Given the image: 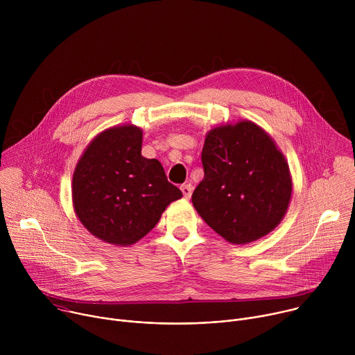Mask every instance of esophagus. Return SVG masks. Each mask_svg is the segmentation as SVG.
I'll use <instances>...</instances> for the list:
<instances>
[{
    "instance_id": "esophagus-1",
    "label": "esophagus",
    "mask_w": 355,
    "mask_h": 355,
    "mask_svg": "<svg viewBox=\"0 0 355 355\" xmlns=\"http://www.w3.org/2000/svg\"><path fill=\"white\" fill-rule=\"evenodd\" d=\"M192 185L191 184H184V185H181V191H182V195H184V198H187V199H189L191 198V195H192Z\"/></svg>"
}]
</instances>
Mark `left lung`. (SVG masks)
<instances>
[{"instance_id": "8db88e82", "label": "left lung", "mask_w": 355, "mask_h": 355, "mask_svg": "<svg viewBox=\"0 0 355 355\" xmlns=\"http://www.w3.org/2000/svg\"><path fill=\"white\" fill-rule=\"evenodd\" d=\"M200 159L205 175L192 204L218 234L245 244L278 226L292 181L285 157L260 126L243 121L212 129Z\"/></svg>"}]
</instances>
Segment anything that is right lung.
I'll return each mask as SVG.
<instances>
[{"label":"right lung","instance_id":"1","mask_svg":"<svg viewBox=\"0 0 355 355\" xmlns=\"http://www.w3.org/2000/svg\"><path fill=\"white\" fill-rule=\"evenodd\" d=\"M141 136L133 125L103 132L74 170V211L89 233L111 244L140 240L182 196L159 160L141 156Z\"/></svg>","mask_w":355,"mask_h":355}]
</instances>
